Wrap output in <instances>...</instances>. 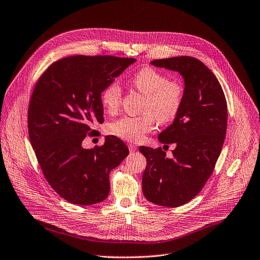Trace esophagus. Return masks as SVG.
<instances>
[{"label": "esophagus", "mask_w": 260, "mask_h": 260, "mask_svg": "<svg viewBox=\"0 0 260 260\" xmlns=\"http://www.w3.org/2000/svg\"><path fill=\"white\" fill-rule=\"evenodd\" d=\"M128 149H129V152H136L137 151V146H135L134 144H129L128 145Z\"/></svg>", "instance_id": "obj_1"}]
</instances>
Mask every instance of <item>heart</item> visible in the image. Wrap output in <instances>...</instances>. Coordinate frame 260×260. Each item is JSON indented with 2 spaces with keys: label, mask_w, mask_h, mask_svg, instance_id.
Instances as JSON below:
<instances>
[{
  "label": "heart",
  "mask_w": 260,
  "mask_h": 260,
  "mask_svg": "<svg viewBox=\"0 0 260 260\" xmlns=\"http://www.w3.org/2000/svg\"><path fill=\"white\" fill-rule=\"evenodd\" d=\"M131 84L145 95L143 114L122 116L108 125V133L128 142H140L153 129L156 120L168 123L176 118L183 104L185 88L178 80H168L167 75L154 68L144 67L131 78ZM122 91L118 82L108 84L101 94L105 110L113 113L119 108Z\"/></svg>",
  "instance_id": "1"
}]
</instances>
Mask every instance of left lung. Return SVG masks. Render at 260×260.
Here are the masks:
<instances>
[{
  "instance_id": "obj_1",
  "label": "left lung",
  "mask_w": 260,
  "mask_h": 260,
  "mask_svg": "<svg viewBox=\"0 0 260 260\" xmlns=\"http://www.w3.org/2000/svg\"><path fill=\"white\" fill-rule=\"evenodd\" d=\"M150 63L178 72L184 80L179 113L158 135L162 144L176 145L173 157L168 158L161 148H139L147 159L144 197L155 205L176 208L198 196L210 178L225 139L228 105L217 78L201 60L175 56Z\"/></svg>"
}]
</instances>
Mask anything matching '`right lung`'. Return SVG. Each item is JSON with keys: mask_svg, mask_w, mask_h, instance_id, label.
<instances>
[{"mask_svg": "<svg viewBox=\"0 0 260 260\" xmlns=\"http://www.w3.org/2000/svg\"><path fill=\"white\" fill-rule=\"evenodd\" d=\"M135 61L73 55L52 63L35 86L27 112L29 141L47 182L69 203L89 206L106 200L111 170L128 155L114 136L90 149L82 142L93 124L104 122L102 91Z\"/></svg>", "mask_w": 260, "mask_h": 260, "instance_id": "obj_1", "label": "right lung"}]
</instances>
